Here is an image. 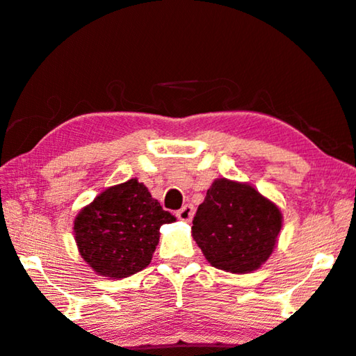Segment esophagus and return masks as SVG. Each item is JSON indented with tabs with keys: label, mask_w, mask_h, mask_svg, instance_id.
Returning a JSON list of instances; mask_svg holds the SVG:
<instances>
[{
	"label": "esophagus",
	"mask_w": 356,
	"mask_h": 356,
	"mask_svg": "<svg viewBox=\"0 0 356 356\" xmlns=\"http://www.w3.org/2000/svg\"><path fill=\"white\" fill-rule=\"evenodd\" d=\"M177 216H178L179 220H183V221H189L194 216V207L191 204L183 205V207L177 212Z\"/></svg>",
	"instance_id": "obj_1"
}]
</instances>
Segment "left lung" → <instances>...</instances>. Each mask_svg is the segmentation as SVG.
<instances>
[{
    "instance_id": "obj_1",
    "label": "left lung",
    "mask_w": 356,
    "mask_h": 356,
    "mask_svg": "<svg viewBox=\"0 0 356 356\" xmlns=\"http://www.w3.org/2000/svg\"><path fill=\"white\" fill-rule=\"evenodd\" d=\"M281 226L275 202L250 184L218 178L199 205L191 231L210 265L241 275L270 259Z\"/></svg>"
}]
</instances>
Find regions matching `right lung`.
I'll return each instance as SVG.
<instances>
[{
	"mask_svg": "<svg viewBox=\"0 0 356 356\" xmlns=\"http://www.w3.org/2000/svg\"><path fill=\"white\" fill-rule=\"evenodd\" d=\"M177 218L165 212L136 178L107 188L80 210L75 242L97 275L122 280L146 268L161 238V226Z\"/></svg>",
	"mask_w": 356,
	"mask_h": 356,
	"instance_id": "right-lung-1",
	"label": "right lung"
}]
</instances>
